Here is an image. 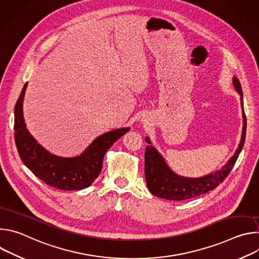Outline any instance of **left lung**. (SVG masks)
I'll return each instance as SVG.
<instances>
[{
    "label": "left lung",
    "instance_id": "8db88e82",
    "mask_svg": "<svg viewBox=\"0 0 259 259\" xmlns=\"http://www.w3.org/2000/svg\"><path fill=\"white\" fill-rule=\"evenodd\" d=\"M234 86L236 90L241 95V100L243 97L242 87L238 78L233 79ZM243 107V102H242ZM244 126L242 139L239 144L235 155L229 160V162L221 168L213 173L205 175L198 178L183 177L175 174L166 164L164 158L159 154V152L151 145L149 137H145V141L149 143L145 147L144 152V174L146 186L150 192L162 199L171 201H182L192 198L199 197L214 190L223 182L227 176L230 174L231 170L236 164V161L243 149L245 138H246V116L243 112Z\"/></svg>",
    "mask_w": 259,
    "mask_h": 259
}]
</instances>
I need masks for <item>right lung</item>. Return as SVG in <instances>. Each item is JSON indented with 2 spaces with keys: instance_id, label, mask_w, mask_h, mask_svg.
<instances>
[{
  "instance_id": "obj_1",
  "label": "right lung",
  "mask_w": 259,
  "mask_h": 259,
  "mask_svg": "<svg viewBox=\"0 0 259 259\" xmlns=\"http://www.w3.org/2000/svg\"><path fill=\"white\" fill-rule=\"evenodd\" d=\"M26 86H23L14 108V138L21 161L36 177L55 189L80 191L90 187L101 171L107 150L130 128L116 129L98 136L77 157L62 158L50 154L25 127L22 105Z\"/></svg>"
}]
</instances>
